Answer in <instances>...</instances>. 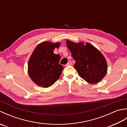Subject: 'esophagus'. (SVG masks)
I'll return each mask as SVG.
<instances>
[{"label": "esophagus", "instance_id": "obj_1", "mask_svg": "<svg viewBox=\"0 0 127 127\" xmlns=\"http://www.w3.org/2000/svg\"><path fill=\"white\" fill-rule=\"evenodd\" d=\"M72 65V62L71 61H69L68 63H67V64L66 65V66H68V65Z\"/></svg>", "mask_w": 127, "mask_h": 127}]
</instances>
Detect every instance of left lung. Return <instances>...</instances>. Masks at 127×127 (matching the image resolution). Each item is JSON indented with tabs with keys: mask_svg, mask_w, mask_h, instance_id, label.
I'll return each mask as SVG.
<instances>
[{
	"mask_svg": "<svg viewBox=\"0 0 127 127\" xmlns=\"http://www.w3.org/2000/svg\"><path fill=\"white\" fill-rule=\"evenodd\" d=\"M66 43L75 61L74 67L79 76L91 84L101 81L107 73V64L100 51L88 42L66 40Z\"/></svg>",
	"mask_w": 127,
	"mask_h": 127,
	"instance_id": "1",
	"label": "left lung"
}]
</instances>
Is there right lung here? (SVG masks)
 Segmentation results:
<instances>
[{
  "mask_svg": "<svg viewBox=\"0 0 127 127\" xmlns=\"http://www.w3.org/2000/svg\"><path fill=\"white\" fill-rule=\"evenodd\" d=\"M61 44L50 41L40 43L29 58L28 73L37 86L47 88L53 85L61 76L63 66L59 64L61 56L53 53Z\"/></svg>",
  "mask_w": 127,
  "mask_h": 127,
  "instance_id": "1",
  "label": "right lung"
}]
</instances>
